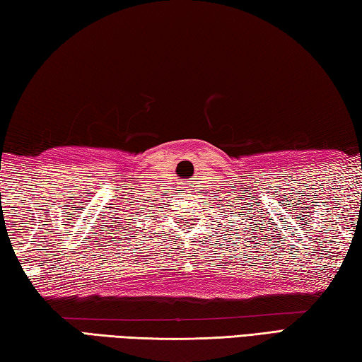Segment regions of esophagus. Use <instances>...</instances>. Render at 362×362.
Listing matches in <instances>:
<instances>
[{
    "instance_id": "obj_1",
    "label": "esophagus",
    "mask_w": 362,
    "mask_h": 362,
    "mask_svg": "<svg viewBox=\"0 0 362 362\" xmlns=\"http://www.w3.org/2000/svg\"><path fill=\"white\" fill-rule=\"evenodd\" d=\"M189 185H192V183H185V188H189Z\"/></svg>"
}]
</instances>
